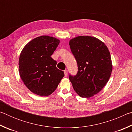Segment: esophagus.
<instances>
[{"mask_svg":"<svg viewBox=\"0 0 132 132\" xmlns=\"http://www.w3.org/2000/svg\"><path fill=\"white\" fill-rule=\"evenodd\" d=\"M64 76H65V77H67V76H68V70H64Z\"/></svg>","mask_w":132,"mask_h":132,"instance_id":"34e87169","label":"esophagus"}]
</instances>
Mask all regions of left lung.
I'll return each instance as SVG.
<instances>
[{"label": "left lung", "mask_w": 132, "mask_h": 132, "mask_svg": "<svg viewBox=\"0 0 132 132\" xmlns=\"http://www.w3.org/2000/svg\"><path fill=\"white\" fill-rule=\"evenodd\" d=\"M69 45L78 66L77 75H69L73 87L80 97H93L111 77L112 64L108 48L101 40L91 36L73 38Z\"/></svg>", "instance_id": "obj_1"}]
</instances>
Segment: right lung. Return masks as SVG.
<instances>
[{"label": "right lung", "mask_w": 132, "mask_h": 132, "mask_svg": "<svg viewBox=\"0 0 132 132\" xmlns=\"http://www.w3.org/2000/svg\"><path fill=\"white\" fill-rule=\"evenodd\" d=\"M60 40L48 35L35 38L21 51L19 66L20 77L31 92L48 96L54 92L64 74L51 57Z\"/></svg>", "instance_id": "right-lung-1"}]
</instances>
